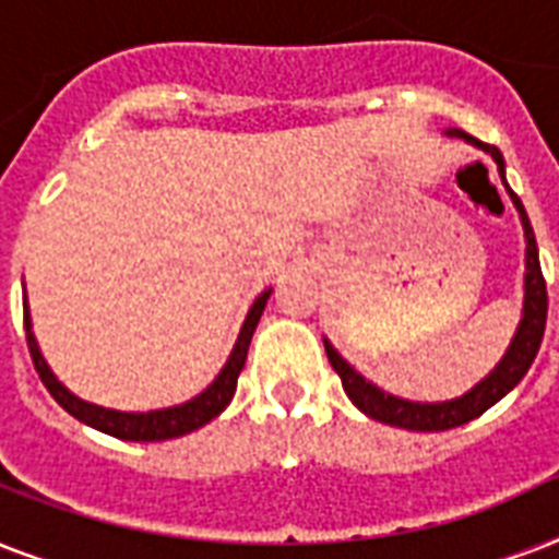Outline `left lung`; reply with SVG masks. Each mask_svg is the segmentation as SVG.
<instances>
[{
    "mask_svg": "<svg viewBox=\"0 0 559 559\" xmlns=\"http://www.w3.org/2000/svg\"><path fill=\"white\" fill-rule=\"evenodd\" d=\"M443 135L450 139H461V142L473 144L478 151H485L490 159L496 162L499 168V177L504 182V159L499 147L493 144H485L473 139L464 130H447ZM508 188V182H504ZM511 193V202L520 211L522 231H525V278H522V316L516 331H513V340L508 345V350L502 354V359L496 362V368L487 373L485 380H478L467 394L461 397L443 400V403H417V400H403L394 397L389 391H382L380 385H373L371 380H366L357 368L350 366L348 359L342 357L340 350L333 348L331 342L324 340V354L331 359L333 371L342 377V389L350 397V403L362 412V415L380 420V424L397 426V429H408V432H443V429H455V426L469 424L473 417L485 415L487 408L496 406L499 400L520 385V380L528 373L531 362L537 357L539 342H543V333H546V316H548V293H546V278H543V270H539V249L537 237H534V228H531V219L525 214V205L516 193L508 188Z\"/></svg>",
    "mask_w": 559,
    "mask_h": 559,
    "instance_id": "obj_1",
    "label": "left lung"
}]
</instances>
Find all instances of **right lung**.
Returning a JSON list of instances; mask_svg holds the SVG:
<instances>
[{
	"label": "right lung",
	"mask_w": 559,
	"mask_h": 559,
	"mask_svg": "<svg viewBox=\"0 0 559 559\" xmlns=\"http://www.w3.org/2000/svg\"><path fill=\"white\" fill-rule=\"evenodd\" d=\"M270 296L272 287L263 289L261 296L252 301V307H249V313H246L243 319V328L237 333L235 348H231L226 366L219 368V373L214 377V382H211L209 389L200 391L197 397L186 400V403H179V406L153 408V412H118V408L95 406V403H86V400H81L78 394H72V391L66 389L63 382L55 377V371L48 368L43 350H39L37 336H34V324H31L28 298L22 301V307H25V340H28L31 359H34V368H37L39 380H43V385L48 389V394H51L69 415L78 417L81 424L92 426V429H98V432L112 435V438H121V441H168V438H179V435H188L193 432V429L205 426L231 403L237 389V377H240V371H243L246 366L249 342H252V333L254 328H258V322H261L263 307H266Z\"/></svg>",
	"instance_id": "obj_1"
}]
</instances>
